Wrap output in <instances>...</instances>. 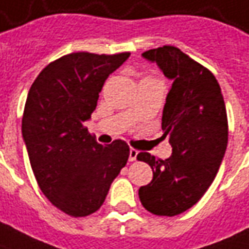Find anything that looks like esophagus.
Listing matches in <instances>:
<instances>
[{"label": "esophagus", "mask_w": 249, "mask_h": 249, "mask_svg": "<svg viewBox=\"0 0 249 249\" xmlns=\"http://www.w3.org/2000/svg\"><path fill=\"white\" fill-rule=\"evenodd\" d=\"M138 154H139L138 150H135V148H131V150H129V160H131V162L136 160V158H138Z\"/></svg>", "instance_id": "1"}]
</instances>
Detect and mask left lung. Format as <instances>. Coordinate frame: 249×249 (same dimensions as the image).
Masks as SVG:
<instances>
[{
    "label": "left lung",
    "instance_id": "obj_1",
    "mask_svg": "<svg viewBox=\"0 0 249 249\" xmlns=\"http://www.w3.org/2000/svg\"><path fill=\"white\" fill-rule=\"evenodd\" d=\"M142 55L173 84L162 113V138H169L172 155L138 154L153 169L139 197L147 211L173 217L199 202L217 176L228 146L226 107L215 76L180 49L163 46Z\"/></svg>",
    "mask_w": 249,
    "mask_h": 249
}]
</instances>
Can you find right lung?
Instances as JSON below:
<instances>
[{
	"mask_svg": "<svg viewBox=\"0 0 249 249\" xmlns=\"http://www.w3.org/2000/svg\"><path fill=\"white\" fill-rule=\"evenodd\" d=\"M129 54H67L42 69L28 91L21 133L32 172L43 195L71 217L99 210L126 165L124 140L102 146L86 121L105 80Z\"/></svg>",
	"mask_w": 249,
	"mask_h": 249,
	"instance_id": "1",
	"label": "right lung"
}]
</instances>
